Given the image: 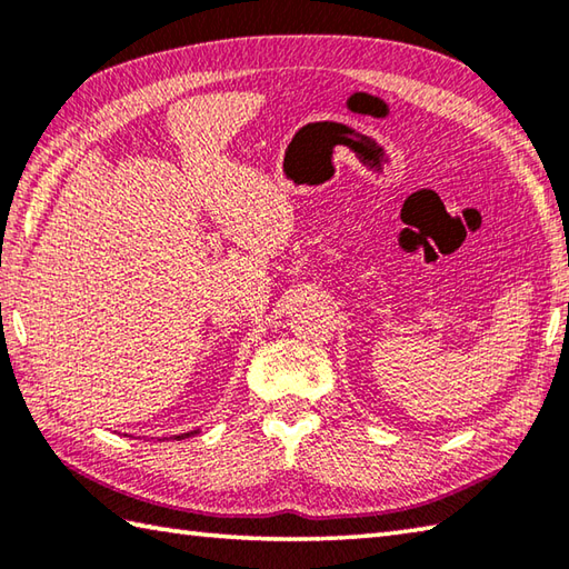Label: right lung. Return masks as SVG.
I'll return each instance as SVG.
<instances>
[{
	"mask_svg": "<svg viewBox=\"0 0 569 569\" xmlns=\"http://www.w3.org/2000/svg\"><path fill=\"white\" fill-rule=\"evenodd\" d=\"M194 433H199V429H194V431H184V433H174L172 439L180 441V439H189V437H194Z\"/></svg>",
	"mask_w": 569,
	"mask_h": 569,
	"instance_id": "obj_1",
	"label": "right lung"
}]
</instances>
